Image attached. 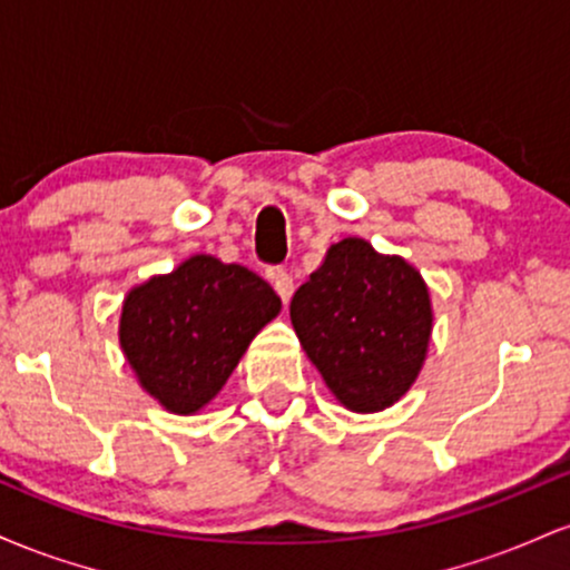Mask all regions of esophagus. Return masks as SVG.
<instances>
[{
	"label": "esophagus",
	"mask_w": 570,
	"mask_h": 570,
	"mask_svg": "<svg viewBox=\"0 0 570 570\" xmlns=\"http://www.w3.org/2000/svg\"><path fill=\"white\" fill-rule=\"evenodd\" d=\"M271 281H273V289L278 292V297L284 299V303H289L292 294H294V278L289 276V273H286L284 267H273Z\"/></svg>",
	"instance_id": "34e87169"
}]
</instances>
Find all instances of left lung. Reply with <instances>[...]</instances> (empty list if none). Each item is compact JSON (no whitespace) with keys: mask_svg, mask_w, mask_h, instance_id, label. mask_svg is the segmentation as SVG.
I'll return each mask as SVG.
<instances>
[{"mask_svg":"<svg viewBox=\"0 0 570 570\" xmlns=\"http://www.w3.org/2000/svg\"><path fill=\"white\" fill-rule=\"evenodd\" d=\"M289 313L307 358L353 412L394 404L426 358L431 303L421 273L362 238L326 252L294 292Z\"/></svg>","mask_w":570,"mask_h":570,"instance_id":"1","label":"left lung"}]
</instances>
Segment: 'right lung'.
Wrapping results in <instances>:
<instances>
[{
	"label": "right lung",
	"mask_w": 570,
	"mask_h": 570,
	"mask_svg": "<svg viewBox=\"0 0 570 570\" xmlns=\"http://www.w3.org/2000/svg\"><path fill=\"white\" fill-rule=\"evenodd\" d=\"M278 311V294L257 273L198 254L128 294L120 345L144 389L166 410L189 415L219 394Z\"/></svg>",
	"instance_id": "right-lung-1"
}]
</instances>
